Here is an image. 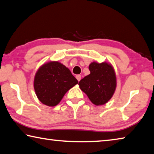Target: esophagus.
<instances>
[{
    "label": "esophagus",
    "instance_id": "obj_1",
    "mask_svg": "<svg viewBox=\"0 0 154 154\" xmlns=\"http://www.w3.org/2000/svg\"><path fill=\"white\" fill-rule=\"evenodd\" d=\"M76 78L78 80V82H79V81L81 80V78H82V76H81L80 75H76Z\"/></svg>",
    "mask_w": 154,
    "mask_h": 154
}]
</instances>
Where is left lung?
Wrapping results in <instances>:
<instances>
[{"instance_id":"obj_1","label":"left lung","mask_w":154,"mask_h":154,"mask_svg":"<svg viewBox=\"0 0 154 154\" xmlns=\"http://www.w3.org/2000/svg\"><path fill=\"white\" fill-rule=\"evenodd\" d=\"M90 73L80 81L79 85L91 102L96 106L106 104L113 96L117 86L116 74L111 63L92 62Z\"/></svg>"}]
</instances>
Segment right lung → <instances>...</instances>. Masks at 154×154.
Listing matches in <instances>:
<instances>
[{"label": "right lung", "instance_id": "1", "mask_svg": "<svg viewBox=\"0 0 154 154\" xmlns=\"http://www.w3.org/2000/svg\"><path fill=\"white\" fill-rule=\"evenodd\" d=\"M78 83L71 72L58 61H49L38 68L34 78V89L44 105L55 106L68 91Z\"/></svg>", "mask_w": 154, "mask_h": 154}]
</instances>
